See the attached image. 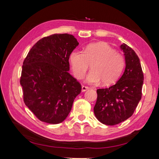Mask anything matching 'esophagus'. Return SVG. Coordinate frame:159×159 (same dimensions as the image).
<instances>
[{
  "label": "esophagus",
  "mask_w": 159,
  "mask_h": 159,
  "mask_svg": "<svg viewBox=\"0 0 159 159\" xmlns=\"http://www.w3.org/2000/svg\"><path fill=\"white\" fill-rule=\"evenodd\" d=\"M89 89V87H87L85 85H82V92H85V91L88 90Z\"/></svg>",
  "instance_id": "34e87169"
}]
</instances>
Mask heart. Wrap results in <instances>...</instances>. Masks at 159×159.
<instances>
[{
  "label": "heart",
  "instance_id": "obj_1",
  "mask_svg": "<svg viewBox=\"0 0 159 159\" xmlns=\"http://www.w3.org/2000/svg\"><path fill=\"white\" fill-rule=\"evenodd\" d=\"M70 63L74 76L81 79L92 64L86 81L97 84L102 81L108 85L119 79L125 66V59L122 55L105 42L93 43L87 45L84 52L74 50L70 55Z\"/></svg>",
  "mask_w": 159,
  "mask_h": 159
}]
</instances>
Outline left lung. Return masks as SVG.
<instances>
[{
    "label": "left lung",
    "instance_id": "left-lung-1",
    "mask_svg": "<svg viewBox=\"0 0 159 159\" xmlns=\"http://www.w3.org/2000/svg\"><path fill=\"white\" fill-rule=\"evenodd\" d=\"M126 61L123 75L114 85L97 89L94 114L101 123L120 124L132 116L141 98L143 74L139 57L130 47L120 46Z\"/></svg>",
    "mask_w": 159,
    "mask_h": 159
}]
</instances>
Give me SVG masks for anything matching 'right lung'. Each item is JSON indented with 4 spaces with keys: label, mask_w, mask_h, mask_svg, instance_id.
Wrapping results in <instances>:
<instances>
[{
    "label": "right lung",
    "mask_w": 159,
    "mask_h": 159,
    "mask_svg": "<svg viewBox=\"0 0 159 159\" xmlns=\"http://www.w3.org/2000/svg\"><path fill=\"white\" fill-rule=\"evenodd\" d=\"M78 45L72 35L53 34L39 39L24 61L20 81L24 102L40 121L62 122L81 92L68 72L70 55Z\"/></svg>",
    "instance_id": "right-lung-1"
}]
</instances>
